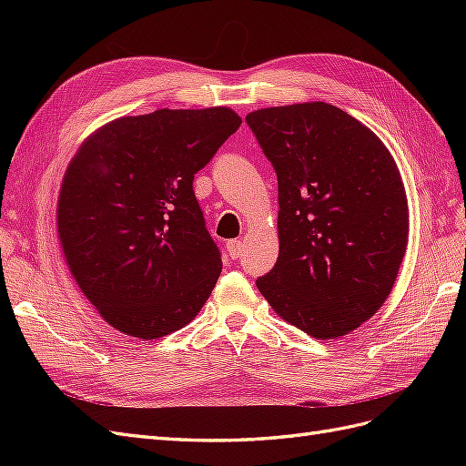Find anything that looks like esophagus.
I'll return each instance as SVG.
<instances>
[{"label":"esophagus","mask_w":466,"mask_h":466,"mask_svg":"<svg viewBox=\"0 0 466 466\" xmlns=\"http://www.w3.org/2000/svg\"><path fill=\"white\" fill-rule=\"evenodd\" d=\"M241 252H243V241H238V238H233V241L228 243V255L233 260L241 257Z\"/></svg>","instance_id":"esophagus-1"}]
</instances>
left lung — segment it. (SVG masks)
Listing matches in <instances>:
<instances>
[{
    "instance_id": "8db88e82",
    "label": "left lung",
    "mask_w": 466,
    "mask_h": 466,
    "mask_svg": "<svg viewBox=\"0 0 466 466\" xmlns=\"http://www.w3.org/2000/svg\"><path fill=\"white\" fill-rule=\"evenodd\" d=\"M247 124L278 177L279 255L260 293L319 340L356 330L390 295L408 245L397 163L329 103L260 108Z\"/></svg>"
}]
</instances>
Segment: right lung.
Here are the masks:
<instances>
[{
	"label": "right lung",
	"mask_w": 466,
	"mask_h": 466,
	"mask_svg": "<svg viewBox=\"0 0 466 466\" xmlns=\"http://www.w3.org/2000/svg\"><path fill=\"white\" fill-rule=\"evenodd\" d=\"M238 126L228 106L122 116L69 161L58 238L79 289L110 327L155 340L200 313L221 255L192 180Z\"/></svg>",
	"instance_id": "right-lung-1"
}]
</instances>
